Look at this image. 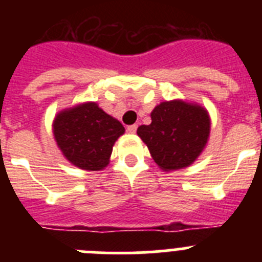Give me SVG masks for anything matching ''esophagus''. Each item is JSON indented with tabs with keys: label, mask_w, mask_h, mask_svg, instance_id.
I'll return each mask as SVG.
<instances>
[{
	"label": "esophagus",
	"mask_w": 262,
	"mask_h": 262,
	"mask_svg": "<svg viewBox=\"0 0 262 262\" xmlns=\"http://www.w3.org/2000/svg\"><path fill=\"white\" fill-rule=\"evenodd\" d=\"M136 129H138V124H131V126L127 127V131L131 134H135Z\"/></svg>",
	"instance_id": "1"
}]
</instances>
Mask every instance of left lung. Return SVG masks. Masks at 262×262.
<instances>
[{
    "mask_svg": "<svg viewBox=\"0 0 262 262\" xmlns=\"http://www.w3.org/2000/svg\"><path fill=\"white\" fill-rule=\"evenodd\" d=\"M151 124L138 128L160 168L170 172L191 165L202 154L210 135L209 113L196 103L165 101L151 113Z\"/></svg>",
    "mask_w": 262,
    "mask_h": 262,
    "instance_id": "left-lung-1",
    "label": "left lung"
}]
</instances>
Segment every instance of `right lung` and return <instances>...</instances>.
I'll use <instances>...</instances> for the list:
<instances>
[{"mask_svg":"<svg viewBox=\"0 0 262 262\" xmlns=\"http://www.w3.org/2000/svg\"><path fill=\"white\" fill-rule=\"evenodd\" d=\"M52 129L64 157L85 170H101L107 166L113 145L124 134L119 120L106 114L96 102L60 111Z\"/></svg>","mask_w":262,"mask_h":262,"instance_id":"right-lung-1","label":"right lung"}]
</instances>
